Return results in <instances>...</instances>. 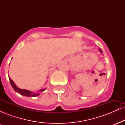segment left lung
Returning <instances> with one entry per match:
<instances>
[{
	"label": "left lung",
	"instance_id": "left-lung-1",
	"mask_svg": "<svg viewBox=\"0 0 125 125\" xmlns=\"http://www.w3.org/2000/svg\"><path fill=\"white\" fill-rule=\"evenodd\" d=\"M100 52H101V53H102V52L101 50H100Z\"/></svg>",
	"mask_w": 125,
	"mask_h": 125
}]
</instances>
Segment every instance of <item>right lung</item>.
<instances>
[{
    "instance_id": "1",
    "label": "right lung",
    "mask_w": 125,
    "mask_h": 125,
    "mask_svg": "<svg viewBox=\"0 0 125 125\" xmlns=\"http://www.w3.org/2000/svg\"><path fill=\"white\" fill-rule=\"evenodd\" d=\"M9 78L10 82L11 85H12V86L13 87V89L15 90L16 92H17L18 94H21V95L25 96H28V97H36V96H38L39 95V93H38V94H33L31 92L29 91V90H25V89H21L18 88V87L15 85V83L13 82V81L10 78V77H9ZM44 90H45V89H42V90H41L42 92H43V91H44Z\"/></svg>"
}]
</instances>
